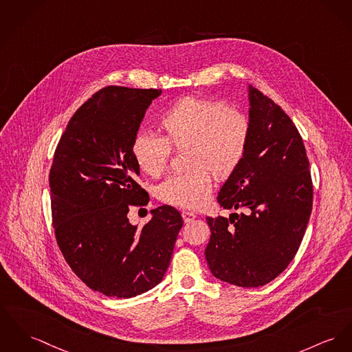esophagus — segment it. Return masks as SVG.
<instances>
[{
	"label": "esophagus",
	"mask_w": 352,
	"mask_h": 352,
	"mask_svg": "<svg viewBox=\"0 0 352 352\" xmlns=\"http://www.w3.org/2000/svg\"><path fill=\"white\" fill-rule=\"evenodd\" d=\"M182 217H183L184 223H190L192 220L196 219V214L193 212L183 211L182 212Z\"/></svg>",
	"instance_id": "esophagus-1"
}]
</instances>
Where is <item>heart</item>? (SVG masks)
Here are the masks:
<instances>
[{"mask_svg": "<svg viewBox=\"0 0 352 352\" xmlns=\"http://www.w3.org/2000/svg\"><path fill=\"white\" fill-rule=\"evenodd\" d=\"M164 139L140 133L132 155L141 172L151 177L166 169L170 146L184 149L187 172L168 177L157 187L162 201L184 207H203L211 193L212 176L224 180L234 175L247 151L250 122L244 113L224 108L211 98L186 96L170 105L159 120Z\"/></svg>", "mask_w": 352, "mask_h": 352, "instance_id": "b5f03b06", "label": "heart"}]
</instances>
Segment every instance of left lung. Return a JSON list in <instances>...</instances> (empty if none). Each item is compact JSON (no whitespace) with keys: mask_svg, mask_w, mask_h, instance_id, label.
<instances>
[{"mask_svg":"<svg viewBox=\"0 0 352 352\" xmlns=\"http://www.w3.org/2000/svg\"><path fill=\"white\" fill-rule=\"evenodd\" d=\"M250 139L241 164L220 188L230 219L207 217L211 274L237 287H260L296 255L312 210V182L303 140L284 111L248 85Z\"/></svg>","mask_w":352,"mask_h":352,"instance_id":"1","label":"left lung"}]
</instances>
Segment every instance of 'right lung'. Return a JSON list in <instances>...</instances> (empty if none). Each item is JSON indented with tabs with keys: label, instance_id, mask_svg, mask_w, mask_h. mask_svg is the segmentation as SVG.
<instances>
[{
	"label": "right lung",
	"instance_id": "obj_1",
	"mask_svg": "<svg viewBox=\"0 0 352 352\" xmlns=\"http://www.w3.org/2000/svg\"><path fill=\"white\" fill-rule=\"evenodd\" d=\"M160 89L102 88L71 118L49 173L53 227L72 271L91 289L129 299L164 278L183 217L170 206L142 227L131 204H148L132 144Z\"/></svg>",
	"mask_w": 352,
	"mask_h": 352
}]
</instances>
